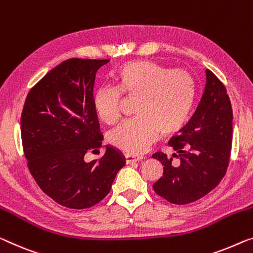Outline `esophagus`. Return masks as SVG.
<instances>
[{
    "instance_id": "esophagus-1",
    "label": "esophagus",
    "mask_w": 253,
    "mask_h": 253,
    "mask_svg": "<svg viewBox=\"0 0 253 253\" xmlns=\"http://www.w3.org/2000/svg\"><path fill=\"white\" fill-rule=\"evenodd\" d=\"M140 159H142L141 156H134V155H126V164H131V163L139 162Z\"/></svg>"
}]
</instances>
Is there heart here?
Listing matches in <instances>:
<instances>
[{"mask_svg": "<svg viewBox=\"0 0 253 253\" xmlns=\"http://www.w3.org/2000/svg\"><path fill=\"white\" fill-rule=\"evenodd\" d=\"M115 88L102 87L92 97L96 115L112 126L120 119L121 94L137 98L134 119L108 134V141L124 153L137 155L156 140L183 127L196 102V84L183 70H172L153 61H134L113 75Z\"/></svg>", "mask_w": 253, "mask_h": 253, "instance_id": "heart-1", "label": "heart"}]
</instances>
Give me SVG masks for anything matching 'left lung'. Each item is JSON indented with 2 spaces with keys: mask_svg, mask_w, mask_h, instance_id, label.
<instances>
[{
  "mask_svg": "<svg viewBox=\"0 0 253 253\" xmlns=\"http://www.w3.org/2000/svg\"><path fill=\"white\" fill-rule=\"evenodd\" d=\"M233 112L226 88L211 70L196 112L169 139L174 154L153 155L164 166L163 176L153 185L158 196L170 204L186 205L199 200L216 188L230 163Z\"/></svg>",
  "mask_w": 253,
  "mask_h": 253,
  "instance_id": "8db88e82",
  "label": "left lung"
}]
</instances>
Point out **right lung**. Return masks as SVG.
Segmentation results:
<instances>
[{"label":"right lung","mask_w":253,"mask_h":253,"mask_svg":"<svg viewBox=\"0 0 253 253\" xmlns=\"http://www.w3.org/2000/svg\"><path fill=\"white\" fill-rule=\"evenodd\" d=\"M108 61L62 62L30 89L23 105L21 139L28 169L42 191L67 208L98 204L126 164L111 146L99 161L84 158L102 146L92 90L97 71Z\"/></svg>","instance_id":"right-lung-1"}]
</instances>
